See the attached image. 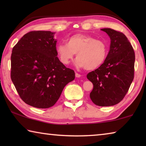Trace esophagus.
I'll return each instance as SVG.
<instances>
[{
	"label": "esophagus",
	"instance_id": "34e87169",
	"mask_svg": "<svg viewBox=\"0 0 146 146\" xmlns=\"http://www.w3.org/2000/svg\"><path fill=\"white\" fill-rule=\"evenodd\" d=\"M75 76H76V77H77V78H79V77H80V76H81V75H80V74L78 73H75Z\"/></svg>",
	"mask_w": 146,
	"mask_h": 146
}]
</instances>
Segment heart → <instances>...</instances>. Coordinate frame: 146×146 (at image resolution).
I'll list each match as a JSON object with an SVG mask.
<instances>
[{"label":"heart","mask_w":146,"mask_h":146,"mask_svg":"<svg viewBox=\"0 0 146 146\" xmlns=\"http://www.w3.org/2000/svg\"><path fill=\"white\" fill-rule=\"evenodd\" d=\"M56 50L62 64H68L76 53V66L86 70H94L104 63L109 47L104 40L78 33L67 38L66 44H58Z\"/></svg>","instance_id":"heart-1"}]
</instances>
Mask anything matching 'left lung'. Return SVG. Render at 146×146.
Wrapping results in <instances>:
<instances>
[{
    "label": "left lung",
    "mask_w": 146,
    "mask_h": 146,
    "mask_svg": "<svg viewBox=\"0 0 146 146\" xmlns=\"http://www.w3.org/2000/svg\"><path fill=\"white\" fill-rule=\"evenodd\" d=\"M101 30L111 39L110 49L102 66L87 75L93 84L90 98L95 105L111 106L126 95L134 78L135 55L131 44L122 32L110 28Z\"/></svg>",
    "instance_id": "8db88e82"
}]
</instances>
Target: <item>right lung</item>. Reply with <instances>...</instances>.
Here are the masks:
<instances>
[{"label": "right lung", "mask_w": 146, "mask_h": 146, "mask_svg": "<svg viewBox=\"0 0 146 146\" xmlns=\"http://www.w3.org/2000/svg\"><path fill=\"white\" fill-rule=\"evenodd\" d=\"M54 33H26L12 49L11 78L24 102L36 108L55 105L64 88L75 77V71L59 60Z\"/></svg>", "instance_id": "1"}]
</instances>
